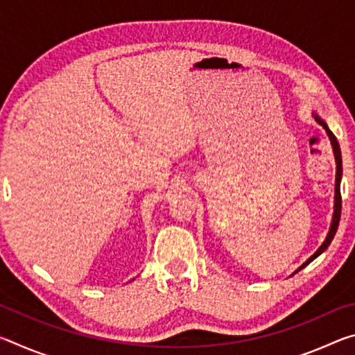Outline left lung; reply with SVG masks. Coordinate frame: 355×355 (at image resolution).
I'll list each match as a JSON object with an SVG mask.
<instances>
[{"mask_svg":"<svg viewBox=\"0 0 355 355\" xmlns=\"http://www.w3.org/2000/svg\"><path fill=\"white\" fill-rule=\"evenodd\" d=\"M313 117H315L316 122L320 123L324 130H326V133H327L329 139H330V144H332V147H334L335 163H336V173H335V205H334V218H332V224H330V230H329L327 236H326V241H324V243L320 245V249H318V250L315 252V254L311 255V257L309 258V260L302 264V266H299V269H296V271H294V272H299L300 269H304L305 266H307V264H310L311 261L315 260L316 257H320V255L322 254V252L329 248V244L332 243V239H334L335 233H336V228H338V224H340V216H341V192H340V182H341V173H343V169H341V152H340V146H338V141H336L335 135L332 133V131L329 130L327 123L324 122V120H322L320 116H318L316 112H313Z\"/></svg>","mask_w":355,"mask_h":355,"instance_id":"8db88e82","label":"left lung"}]
</instances>
